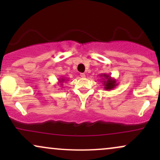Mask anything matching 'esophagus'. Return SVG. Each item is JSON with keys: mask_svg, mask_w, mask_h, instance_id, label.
Segmentation results:
<instances>
[{"mask_svg": "<svg viewBox=\"0 0 160 160\" xmlns=\"http://www.w3.org/2000/svg\"><path fill=\"white\" fill-rule=\"evenodd\" d=\"M80 76L82 78H85V77H86V74H83V73H81V74H80Z\"/></svg>", "mask_w": 160, "mask_h": 160, "instance_id": "obj_1", "label": "esophagus"}]
</instances>
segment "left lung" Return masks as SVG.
Masks as SVG:
<instances>
[{"instance_id":"obj_1","label":"left lung","mask_w":160,"mask_h":160,"mask_svg":"<svg viewBox=\"0 0 160 160\" xmlns=\"http://www.w3.org/2000/svg\"><path fill=\"white\" fill-rule=\"evenodd\" d=\"M100 77L102 78V82L103 83L104 89L105 90H112L118 85V83H117V80L115 79L112 78L109 74H100Z\"/></svg>"}]
</instances>
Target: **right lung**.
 <instances>
[{"label": "right lung", "mask_w": 160, "mask_h": 160, "mask_svg": "<svg viewBox=\"0 0 160 160\" xmlns=\"http://www.w3.org/2000/svg\"><path fill=\"white\" fill-rule=\"evenodd\" d=\"M68 79H66V78H59V79H58V82H57V83H58V85L62 86V85H63V82L68 81Z\"/></svg>", "instance_id": "right-lung-1"}]
</instances>
